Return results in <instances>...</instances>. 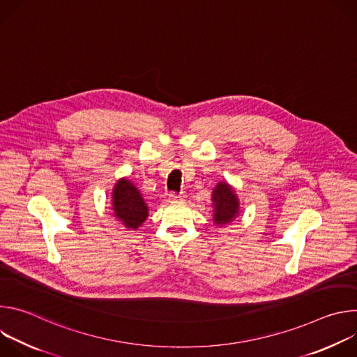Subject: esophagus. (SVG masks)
I'll return each mask as SVG.
<instances>
[{
  "label": "esophagus",
  "instance_id": "esophagus-1",
  "mask_svg": "<svg viewBox=\"0 0 357 357\" xmlns=\"http://www.w3.org/2000/svg\"><path fill=\"white\" fill-rule=\"evenodd\" d=\"M185 197H186V195H185L183 192H179V193H178V192H172V193L169 195L168 200H169V202H175V203H176V202H183V200H185Z\"/></svg>",
  "mask_w": 357,
  "mask_h": 357
}]
</instances>
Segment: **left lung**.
Returning <instances> with one entry per match:
<instances>
[{"label":"left lung","instance_id":"8db88e82","mask_svg":"<svg viewBox=\"0 0 357 357\" xmlns=\"http://www.w3.org/2000/svg\"><path fill=\"white\" fill-rule=\"evenodd\" d=\"M212 200H213V220L216 225L229 223L238 213V199L234 190L226 182H220L215 188Z\"/></svg>","mask_w":357,"mask_h":357}]
</instances>
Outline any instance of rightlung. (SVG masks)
<instances>
[{
    "label": "right lung",
    "mask_w": 357,
    "mask_h": 357,
    "mask_svg": "<svg viewBox=\"0 0 357 357\" xmlns=\"http://www.w3.org/2000/svg\"><path fill=\"white\" fill-rule=\"evenodd\" d=\"M113 211L121 223L132 230L146 219L148 208L138 189L127 179L116 183L113 192Z\"/></svg>",
    "instance_id": "add662e5"
}]
</instances>
